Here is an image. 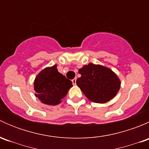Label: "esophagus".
I'll return each mask as SVG.
<instances>
[{
	"label": "esophagus",
	"mask_w": 149,
	"mask_h": 149,
	"mask_svg": "<svg viewBox=\"0 0 149 149\" xmlns=\"http://www.w3.org/2000/svg\"><path fill=\"white\" fill-rule=\"evenodd\" d=\"M72 83H73V84H74V85L76 84V78H75V79H73L72 80Z\"/></svg>",
	"instance_id": "esophagus-1"
}]
</instances>
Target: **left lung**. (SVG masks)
<instances>
[{"instance_id":"left-lung-1","label":"left lung","mask_w":149,"mask_h":149,"mask_svg":"<svg viewBox=\"0 0 149 149\" xmlns=\"http://www.w3.org/2000/svg\"><path fill=\"white\" fill-rule=\"evenodd\" d=\"M78 86L93 102L105 103L115 97L120 88L117 75L109 68L89 63L79 70Z\"/></svg>"}]
</instances>
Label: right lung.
Instances as JSON below:
<instances>
[{
	"mask_svg": "<svg viewBox=\"0 0 149 149\" xmlns=\"http://www.w3.org/2000/svg\"><path fill=\"white\" fill-rule=\"evenodd\" d=\"M34 85L36 97L49 105L58 104L73 86L71 81L58 71L56 65L42 70L36 77Z\"/></svg>",
	"mask_w": 149,
	"mask_h": 149,
	"instance_id": "right-lung-1",
	"label": "right lung"
}]
</instances>
